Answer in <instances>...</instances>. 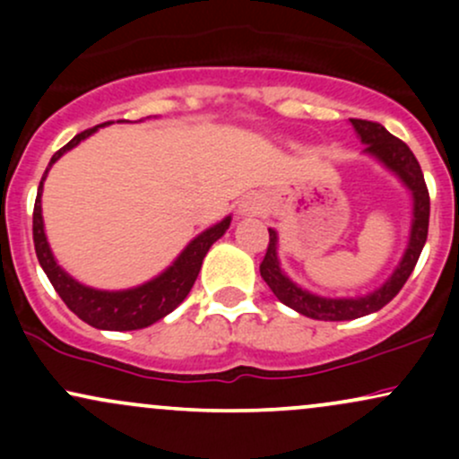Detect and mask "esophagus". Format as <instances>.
<instances>
[{
	"label": "esophagus",
	"instance_id": "obj_1",
	"mask_svg": "<svg viewBox=\"0 0 459 459\" xmlns=\"http://www.w3.org/2000/svg\"><path fill=\"white\" fill-rule=\"evenodd\" d=\"M267 212V200L263 196H247L241 200L239 213L241 215H259Z\"/></svg>",
	"mask_w": 459,
	"mask_h": 459
}]
</instances>
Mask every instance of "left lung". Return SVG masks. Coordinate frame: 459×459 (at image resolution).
I'll return each mask as SVG.
<instances>
[{
    "label": "left lung",
    "mask_w": 459,
    "mask_h": 459,
    "mask_svg": "<svg viewBox=\"0 0 459 459\" xmlns=\"http://www.w3.org/2000/svg\"><path fill=\"white\" fill-rule=\"evenodd\" d=\"M351 127L356 129L358 138L365 144L367 155L376 157L382 166L394 172L399 181L412 194V226H410V241L405 247L402 261L394 267L386 282L377 287L376 291L367 293L360 298H324L315 296L307 289L298 287L291 278L281 270L278 261V233L270 229V246H267L265 259L261 263V276L267 282L284 307L298 310L299 315H307L310 319L321 321H347L365 317V315L376 313L386 307L391 299L402 291L405 281L412 273L416 261H419L420 250L428 241V226H429V192L425 186L423 170L416 161L414 152L408 149V144L393 134H388L380 123L371 120L350 118Z\"/></svg>",
    "instance_id": "8db88e82"
}]
</instances>
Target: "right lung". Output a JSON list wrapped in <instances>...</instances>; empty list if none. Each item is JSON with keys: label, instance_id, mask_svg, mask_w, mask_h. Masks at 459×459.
<instances>
[{"label": "right lung", "instance_id": "add662e5", "mask_svg": "<svg viewBox=\"0 0 459 459\" xmlns=\"http://www.w3.org/2000/svg\"><path fill=\"white\" fill-rule=\"evenodd\" d=\"M105 125L109 123L82 131V134H77L66 146H62V149L51 157L49 166H47L45 175L40 178L39 194H36L34 203V226H31V230H34V247L40 267L45 270L49 282L54 284L57 296L62 298V302H65L79 319L86 321L88 325L99 330H140L166 317L168 313H172V310L187 298V293L192 291L194 282H196L198 278L204 255H207L209 247H212L230 226V215H226L222 222L212 226V229L203 230L196 239L189 241L186 250L177 256V261L172 263L166 272H161L160 276L152 278L149 282L140 284V287L125 289V291H101V289L86 287V284L77 282L75 278L68 276L54 259V252H51L49 241H47L45 235L43 207H40L43 183L47 178V172L51 170V166H54L66 151L75 149L79 142L86 140L88 135H92L94 131L99 127H105Z\"/></svg>", "mask_w": 459, "mask_h": 459}]
</instances>
